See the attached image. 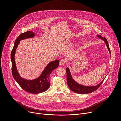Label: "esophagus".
Here are the masks:
<instances>
[{
    "instance_id": "esophagus-1",
    "label": "esophagus",
    "mask_w": 121,
    "mask_h": 121,
    "mask_svg": "<svg viewBox=\"0 0 121 121\" xmlns=\"http://www.w3.org/2000/svg\"><path fill=\"white\" fill-rule=\"evenodd\" d=\"M65 63H66V62L64 60H61L60 61V62H59V64L60 65H61V66H63V65H65Z\"/></svg>"
}]
</instances>
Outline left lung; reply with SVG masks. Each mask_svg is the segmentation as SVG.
Returning a JSON list of instances; mask_svg holds the SVG:
<instances>
[{"label": "left lung", "instance_id": "left-lung-1", "mask_svg": "<svg viewBox=\"0 0 121 121\" xmlns=\"http://www.w3.org/2000/svg\"><path fill=\"white\" fill-rule=\"evenodd\" d=\"M97 36L99 38L102 40L105 43L106 47L108 50L110 54H111L110 50L109 48V47L108 43V42L105 38H103L101 35H98ZM111 56V55H110ZM66 72H67V82L68 85L70 89L74 92V93L78 94H88L91 93L95 91H96L97 89L100 86V85L103 83L104 79L101 82L96 86H85L83 85L80 84L78 83V82L76 81L72 77L71 73L69 70V67H67L66 68Z\"/></svg>", "mask_w": 121, "mask_h": 121}]
</instances>
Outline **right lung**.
<instances>
[{
  "instance_id": "1",
  "label": "right lung",
  "mask_w": 121,
  "mask_h": 121,
  "mask_svg": "<svg viewBox=\"0 0 121 121\" xmlns=\"http://www.w3.org/2000/svg\"><path fill=\"white\" fill-rule=\"evenodd\" d=\"M35 34L33 31H27L18 36L11 54L12 61V73L15 80L24 90L31 94H39L47 91L50 86L49 75L54 69L59 66V60L49 62L39 77L33 79H26L21 77L16 67L15 55L20 41L25 39L34 37Z\"/></svg>"
}]
</instances>
